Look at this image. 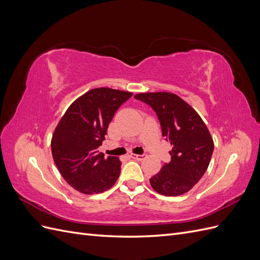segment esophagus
I'll list each match as a JSON object with an SVG mask.
<instances>
[{
    "label": "esophagus",
    "mask_w": 260,
    "mask_h": 260,
    "mask_svg": "<svg viewBox=\"0 0 260 260\" xmlns=\"http://www.w3.org/2000/svg\"><path fill=\"white\" fill-rule=\"evenodd\" d=\"M130 157L132 159H136V160H143V159H145V157H146V155L145 154H143V155H137V154H131L130 155Z\"/></svg>",
    "instance_id": "34e87169"
}]
</instances>
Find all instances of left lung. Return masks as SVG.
<instances>
[{"mask_svg": "<svg viewBox=\"0 0 260 260\" xmlns=\"http://www.w3.org/2000/svg\"><path fill=\"white\" fill-rule=\"evenodd\" d=\"M135 98L154 109L162 137L172 145L170 162L149 179L152 187L165 196L188 192L205 174L214 152V141L205 122L174 93H140Z\"/></svg>", "mask_w": 260, "mask_h": 260, "instance_id": "8db88e82", "label": "left lung"}]
</instances>
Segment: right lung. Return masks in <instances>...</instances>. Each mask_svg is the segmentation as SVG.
I'll list each match as a JSON object with an SVG mask.
<instances>
[{"mask_svg":"<svg viewBox=\"0 0 260 260\" xmlns=\"http://www.w3.org/2000/svg\"><path fill=\"white\" fill-rule=\"evenodd\" d=\"M131 92L109 88L93 89L77 99L61 117L52 137V155L66 182L83 194L111 188L120 174L118 157H104L99 146L117 109Z\"/></svg>","mask_w":260,"mask_h":260,"instance_id":"right-lung-1","label":"right lung"}]
</instances>
